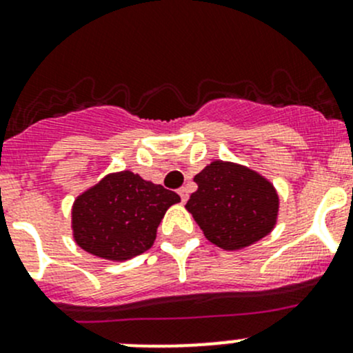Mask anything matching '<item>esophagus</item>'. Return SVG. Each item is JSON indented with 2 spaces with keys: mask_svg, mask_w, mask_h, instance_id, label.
I'll return each mask as SVG.
<instances>
[{
  "mask_svg": "<svg viewBox=\"0 0 353 353\" xmlns=\"http://www.w3.org/2000/svg\"><path fill=\"white\" fill-rule=\"evenodd\" d=\"M177 193H179L181 201H183V203L188 201V196H190V191H188L186 188H181V190H177Z\"/></svg>",
  "mask_w": 353,
  "mask_h": 353,
  "instance_id": "obj_1",
  "label": "esophagus"
}]
</instances>
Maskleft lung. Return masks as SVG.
<instances>
[{
    "label": "left lung",
    "mask_w": 353,
    "mask_h": 353,
    "mask_svg": "<svg viewBox=\"0 0 353 353\" xmlns=\"http://www.w3.org/2000/svg\"><path fill=\"white\" fill-rule=\"evenodd\" d=\"M186 210L206 239L227 251L258 243L276 225L280 198L266 177L241 163L213 160L194 176Z\"/></svg>",
    "instance_id": "8db88e82"
}]
</instances>
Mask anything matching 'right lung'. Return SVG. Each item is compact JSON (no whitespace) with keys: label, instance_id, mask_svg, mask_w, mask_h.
Masks as SVG:
<instances>
[{"label":"right lung","instance_id":"1","mask_svg":"<svg viewBox=\"0 0 353 353\" xmlns=\"http://www.w3.org/2000/svg\"><path fill=\"white\" fill-rule=\"evenodd\" d=\"M179 201V194L131 170L108 174L74 199L73 239L97 258L126 261L154 245L157 227Z\"/></svg>","mask_w":353,"mask_h":353}]
</instances>
